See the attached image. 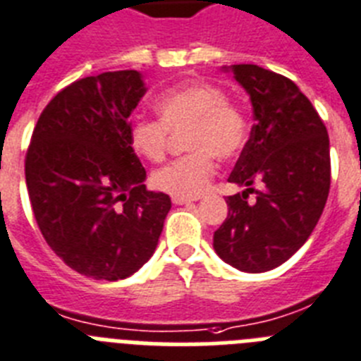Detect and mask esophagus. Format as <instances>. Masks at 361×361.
I'll return each instance as SVG.
<instances>
[{
  "instance_id": "obj_1",
  "label": "esophagus",
  "mask_w": 361,
  "mask_h": 361,
  "mask_svg": "<svg viewBox=\"0 0 361 361\" xmlns=\"http://www.w3.org/2000/svg\"><path fill=\"white\" fill-rule=\"evenodd\" d=\"M198 198H181V196H172V203H176V205H187V203L196 202Z\"/></svg>"
}]
</instances>
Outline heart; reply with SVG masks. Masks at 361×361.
Returning a JSON list of instances; mask_svg holds the SVG:
<instances>
[{
	"label": "heart",
	"instance_id": "b5f03b06",
	"mask_svg": "<svg viewBox=\"0 0 361 361\" xmlns=\"http://www.w3.org/2000/svg\"><path fill=\"white\" fill-rule=\"evenodd\" d=\"M159 120H136L128 127V143L137 156L158 163L165 158L171 133H185L189 154L154 172L156 189L181 198L205 192L216 174V158L238 156L249 140V121L228 102L221 87L192 81L163 92L154 103Z\"/></svg>",
	"mask_w": 361,
	"mask_h": 361
}]
</instances>
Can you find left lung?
Instances as JSON below:
<instances>
[{
	"label": "left lung",
	"instance_id": "8db88e82",
	"mask_svg": "<svg viewBox=\"0 0 361 361\" xmlns=\"http://www.w3.org/2000/svg\"><path fill=\"white\" fill-rule=\"evenodd\" d=\"M250 96L255 125L228 181L247 187L228 196L214 250L243 272H265L290 258L324 212L331 187L329 134L312 103L289 78L258 65H233ZM252 183L264 189L255 191ZM249 192L257 202L249 204Z\"/></svg>",
	"mask_w": 361,
	"mask_h": 361
}]
</instances>
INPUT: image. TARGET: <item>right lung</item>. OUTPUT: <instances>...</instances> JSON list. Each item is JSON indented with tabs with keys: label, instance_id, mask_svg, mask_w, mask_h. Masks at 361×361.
<instances>
[{
	"label": "right lung",
	"instance_id": "right-lung-1",
	"mask_svg": "<svg viewBox=\"0 0 361 361\" xmlns=\"http://www.w3.org/2000/svg\"><path fill=\"white\" fill-rule=\"evenodd\" d=\"M145 92L137 71L74 81L43 109L27 150L37 227L68 267L94 280H123L142 269L171 211L167 194L147 190L128 143V118Z\"/></svg>",
	"mask_w": 361,
	"mask_h": 361
}]
</instances>
